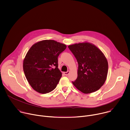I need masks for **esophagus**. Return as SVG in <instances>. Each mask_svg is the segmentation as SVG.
Here are the masks:
<instances>
[{
    "label": "esophagus",
    "mask_w": 130,
    "mask_h": 130,
    "mask_svg": "<svg viewBox=\"0 0 130 130\" xmlns=\"http://www.w3.org/2000/svg\"><path fill=\"white\" fill-rule=\"evenodd\" d=\"M69 73H70V71H67V72H63L64 75H65V76H68V75H69Z\"/></svg>",
    "instance_id": "34e87169"
}]
</instances>
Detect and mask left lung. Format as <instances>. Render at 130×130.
Returning <instances> with one entry per match:
<instances>
[{
	"label": "left lung",
	"mask_w": 130,
	"mask_h": 130,
	"mask_svg": "<svg viewBox=\"0 0 130 130\" xmlns=\"http://www.w3.org/2000/svg\"><path fill=\"white\" fill-rule=\"evenodd\" d=\"M78 63V77L72 82L84 94H90L100 88L106 79L108 62L103 52L88 42L69 45Z\"/></svg>",
	"instance_id": "8db88e82"
}]
</instances>
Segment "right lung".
<instances>
[{
	"instance_id": "obj_1",
	"label": "right lung",
	"mask_w": 130,
	"mask_h": 130,
	"mask_svg": "<svg viewBox=\"0 0 130 130\" xmlns=\"http://www.w3.org/2000/svg\"><path fill=\"white\" fill-rule=\"evenodd\" d=\"M66 45L54 40H43L33 45L23 61L26 78L32 88L46 94L57 87L62 72L58 68V58Z\"/></svg>"
}]
</instances>
